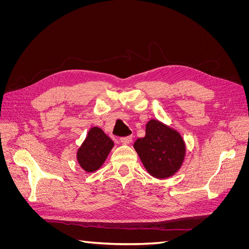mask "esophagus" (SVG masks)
<instances>
[{"label":"esophagus","instance_id":"34e87169","mask_svg":"<svg viewBox=\"0 0 249 249\" xmlns=\"http://www.w3.org/2000/svg\"><path fill=\"white\" fill-rule=\"evenodd\" d=\"M132 141V136H126V137H122L120 138V142L123 143V144H129Z\"/></svg>","mask_w":249,"mask_h":249}]
</instances>
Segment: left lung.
Segmentation results:
<instances>
[{"label":"left lung","mask_w":249,"mask_h":249,"mask_svg":"<svg viewBox=\"0 0 249 249\" xmlns=\"http://www.w3.org/2000/svg\"><path fill=\"white\" fill-rule=\"evenodd\" d=\"M142 164L150 176L166 178L175 175L185 159L186 145L179 133L157 119L145 126V136L134 143Z\"/></svg>","instance_id":"8db88e82"}]
</instances>
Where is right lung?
<instances>
[{"instance_id":"1","label":"right lung","mask_w":249,"mask_h":249,"mask_svg":"<svg viewBox=\"0 0 249 249\" xmlns=\"http://www.w3.org/2000/svg\"><path fill=\"white\" fill-rule=\"evenodd\" d=\"M113 146L114 142L102 129L97 126L91 127L77 152V160L80 166L86 172L97 170L107 159Z\"/></svg>"}]
</instances>
